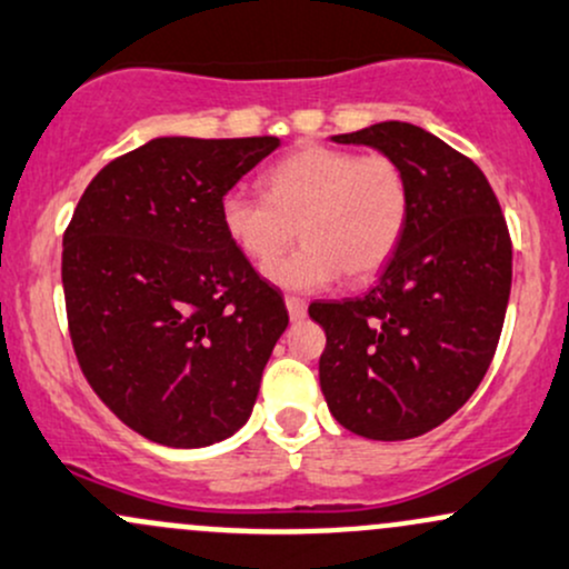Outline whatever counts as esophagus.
Instances as JSON below:
<instances>
[{
  "label": "esophagus",
  "mask_w": 569,
  "mask_h": 569,
  "mask_svg": "<svg viewBox=\"0 0 569 569\" xmlns=\"http://www.w3.org/2000/svg\"><path fill=\"white\" fill-rule=\"evenodd\" d=\"M284 303H287V311H290L292 322H298L307 317V301H301V298H296V296H287Z\"/></svg>",
  "instance_id": "34e87169"
}]
</instances>
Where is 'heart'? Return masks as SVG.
<instances>
[{
  "label": "heart",
  "mask_w": 569,
  "mask_h": 569,
  "mask_svg": "<svg viewBox=\"0 0 569 569\" xmlns=\"http://www.w3.org/2000/svg\"><path fill=\"white\" fill-rule=\"evenodd\" d=\"M409 206L407 173L393 157L315 143L268 170L266 194L228 189L219 219L252 262L272 260L301 232L302 247L271 262L266 277L284 290L315 292L341 273L356 282L377 277L405 238Z\"/></svg>",
  "instance_id": "obj_1"
}]
</instances>
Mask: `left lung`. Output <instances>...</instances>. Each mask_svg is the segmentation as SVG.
<instances>
[{
  "instance_id": "1",
  "label": "left lung",
  "mask_w": 569,
  "mask_h": 569,
  "mask_svg": "<svg viewBox=\"0 0 569 569\" xmlns=\"http://www.w3.org/2000/svg\"><path fill=\"white\" fill-rule=\"evenodd\" d=\"M331 140L393 157L412 206L366 296L309 307L328 339L320 388L358 437L412 439L467 405L491 366L512 282L510 233L478 164L423 127L380 121Z\"/></svg>"
}]
</instances>
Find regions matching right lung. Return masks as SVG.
I'll return each mask as SVG.
<instances>
[{
	"label": "right lung",
	"mask_w": 569,
	"mask_h": 569,
	"mask_svg": "<svg viewBox=\"0 0 569 569\" xmlns=\"http://www.w3.org/2000/svg\"><path fill=\"white\" fill-rule=\"evenodd\" d=\"M279 138H154L108 162L64 233L72 347L108 409L168 448H206L252 415L284 298L219 219Z\"/></svg>",
	"instance_id": "right-lung-1"
}]
</instances>
